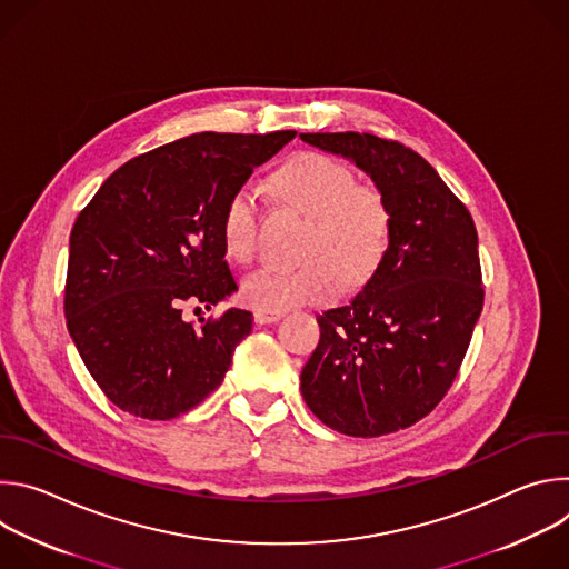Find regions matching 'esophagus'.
<instances>
[{
    "mask_svg": "<svg viewBox=\"0 0 569 569\" xmlns=\"http://www.w3.org/2000/svg\"><path fill=\"white\" fill-rule=\"evenodd\" d=\"M283 312L279 310H254V319L257 323H274L277 319H281Z\"/></svg>",
    "mask_w": 569,
    "mask_h": 569,
    "instance_id": "esophagus-1",
    "label": "esophagus"
}]
</instances>
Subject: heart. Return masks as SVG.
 <instances>
[{
  "label": "heart",
  "mask_w": 569,
  "mask_h": 569,
  "mask_svg": "<svg viewBox=\"0 0 569 569\" xmlns=\"http://www.w3.org/2000/svg\"><path fill=\"white\" fill-rule=\"evenodd\" d=\"M281 198L312 216L303 266H263L242 283V297L257 310H288L327 303L342 286H362L382 263L391 242V209L385 196L358 184L356 173L327 152H301L274 176ZM263 202L252 182L240 184L222 211L227 254L248 263L259 248Z\"/></svg>",
  "instance_id": "b5f03b06"
}]
</instances>
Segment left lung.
Here are the masks:
<instances>
[{
	"instance_id": "left-lung-1",
	"label": "left lung",
	"mask_w": 569,
	"mask_h": 569,
	"mask_svg": "<svg viewBox=\"0 0 569 569\" xmlns=\"http://www.w3.org/2000/svg\"><path fill=\"white\" fill-rule=\"evenodd\" d=\"M351 159L391 209V242L351 303L317 317L301 369L310 412L349 437L428 417L450 389L483 306L477 229L463 202L412 148L367 132H306Z\"/></svg>"
}]
</instances>
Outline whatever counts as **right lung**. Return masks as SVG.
I'll return each instance as SVG.
<instances>
[{"instance_id": "obj_1", "label": "right lung", "mask_w": 569, "mask_h": 569, "mask_svg": "<svg viewBox=\"0 0 569 569\" xmlns=\"http://www.w3.org/2000/svg\"><path fill=\"white\" fill-rule=\"evenodd\" d=\"M292 137L200 132L159 146L126 161L78 213L67 329L123 412L169 421L222 382L252 312L229 308L193 327L184 310H209L238 290L224 261V204Z\"/></svg>"}]
</instances>
